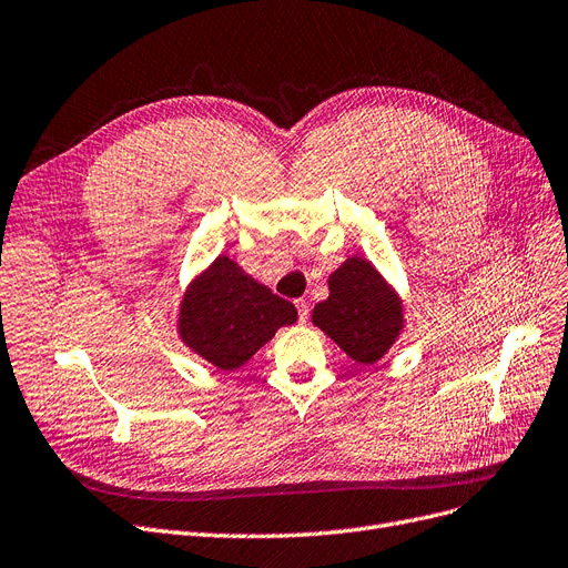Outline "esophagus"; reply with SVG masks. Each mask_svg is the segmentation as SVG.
<instances>
[{
  "label": "esophagus",
  "instance_id": "esophagus-1",
  "mask_svg": "<svg viewBox=\"0 0 568 568\" xmlns=\"http://www.w3.org/2000/svg\"><path fill=\"white\" fill-rule=\"evenodd\" d=\"M295 306H297V313H300V323L304 325V323L308 321V302L297 300V302H295Z\"/></svg>",
  "mask_w": 568,
  "mask_h": 568
}]
</instances>
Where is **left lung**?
I'll return each instance as SVG.
<instances>
[{
	"instance_id": "left-lung-1",
	"label": "left lung",
	"mask_w": 568,
	"mask_h": 568,
	"mask_svg": "<svg viewBox=\"0 0 568 568\" xmlns=\"http://www.w3.org/2000/svg\"><path fill=\"white\" fill-rule=\"evenodd\" d=\"M327 287L329 297L313 306V325L358 365L382 361L405 327L397 292L363 257H348Z\"/></svg>"
}]
</instances>
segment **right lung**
Returning a JSON list of instances; mask_svg holds the SVG:
<instances>
[{
	"label": "right lung",
	"instance_id": "obj_1",
	"mask_svg": "<svg viewBox=\"0 0 568 568\" xmlns=\"http://www.w3.org/2000/svg\"><path fill=\"white\" fill-rule=\"evenodd\" d=\"M297 321L292 302L273 295L229 257H217L189 283L178 332L203 361L222 372L239 369L276 329Z\"/></svg>",
	"mask_w": 568,
	"mask_h": 568
}]
</instances>
